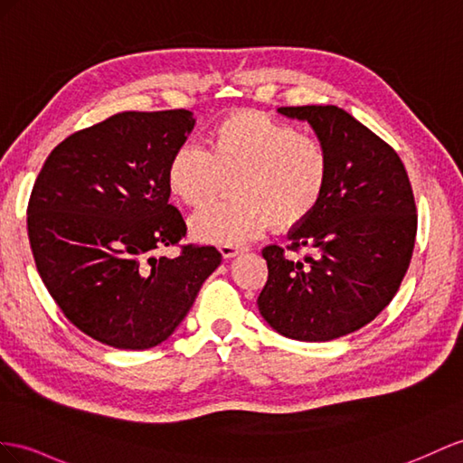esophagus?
Here are the masks:
<instances>
[{
	"instance_id": "obj_1",
	"label": "esophagus",
	"mask_w": 463,
	"mask_h": 463,
	"mask_svg": "<svg viewBox=\"0 0 463 463\" xmlns=\"http://www.w3.org/2000/svg\"><path fill=\"white\" fill-rule=\"evenodd\" d=\"M219 250H221L222 258H232V256H236V254L241 252V248L236 246V244H221Z\"/></svg>"
}]
</instances>
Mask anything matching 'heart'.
<instances>
[{"label":"heart","mask_w":463,"mask_h":463,"mask_svg":"<svg viewBox=\"0 0 463 463\" xmlns=\"http://www.w3.org/2000/svg\"><path fill=\"white\" fill-rule=\"evenodd\" d=\"M333 160L325 142L256 109L222 115L207 150L182 145L168 162L170 192L192 209L215 201L231 180L234 199L194 217L201 241L239 244L264 232H288L309 219L326 194Z\"/></svg>","instance_id":"b5f03b06"}]
</instances>
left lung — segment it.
<instances>
[{
  "label": "left lung",
  "instance_id": "8db88e82",
  "mask_svg": "<svg viewBox=\"0 0 463 463\" xmlns=\"http://www.w3.org/2000/svg\"><path fill=\"white\" fill-rule=\"evenodd\" d=\"M307 118L333 160L326 194L288 246L262 250L268 279L260 313L279 335L326 342L360 330L395 298L417 239L405 165L383 138L336 105L279 108ZM307 250L293 260L288 251Z\"/></svg>",
  "mask_w": 463,
  "mask_h": 463
}]
</instances>
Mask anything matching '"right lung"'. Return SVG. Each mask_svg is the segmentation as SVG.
<instances>
[{
  "instance_id": "right-lung-1",
  "label": "right lung",
  "mask_w": 463,
  "mask_h": 463,
  "mask_svg": "<svg viewBox=\"0 0 463 463\" xmlns=\"http://www.w3.org/2000/svg\"><path fill=\"white\" fill-rule=\"evenodd\" d=\"M194 117L123 111L64 138L27 205L34 264L81 333L118 350H146L184 321L221 264L215 246L180 244L187 227L165 180ZM180 245L175 259L156 257Z\"/></svg>"
}]
</instances>
